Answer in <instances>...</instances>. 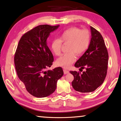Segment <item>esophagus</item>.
<instances>
[{"instance_id":"obj_1","label":"esophagus","mask_w":121,"mask_h":121,"mask_svg":"<svg viewBox=\"0 0 121 121\" xmlns=\"http://www.w3.org/2000/svg\"><path fill=\"white\" fill-rule=\"evenodd\" d=\"M69 73V71L68 70H66V69H64V74H68Z\"/></svg>"}]
</instances>
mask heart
I'll return each mask as SVG.
<instances>
[{
  "label": "heart",
  "mask_w": 121,
  "mask_h": 121,
  "mask_svg": "<svg viewBox=\"0 0 121 121\" xmlns=\"http://www.w3.org/2000/svg\"><path fill=\"white\" fill-rule=\"evenodd\" d=\"M91 42V34L87 30H80L71 27L60 35L59 39H54L51 42V49L55 55H60L62 43L69 42L68 53H64L56 61V65L67 69L71 66L77 55H80L88 49Z\"/></svg>",
  "instance_id": "1"
}]
</instances>
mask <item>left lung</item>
<instances>
[{"label": "left lung", "instance_id": "left-lung-1", "mask_svg": "<svg viewBox=\"0 0 121 121\" xmlns=\"http://www.w3.org/2000/svg\"><path fill=\"white\" fill-rule=\"evenodd\" d=\"M91 38L88 50L75 64L82 73L70 71L74 76L72 86L81 93L94 91L104 81L108 69V53L103 38L97 30L91 27Z\"/></svg>", "mask_w": 121, "mask_h": 121}]
</instances>
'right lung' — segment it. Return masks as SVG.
Wrapping results in <instances>:
<instances>
[{"label":"right lung","instance_id":"obj_1","mask_svg":"<svg viewBox=\"0 0 121 121\" xmlns=\"http://www.w3.org/2000/svg\"><path fill=\"white\" fill-rule=\"evenodd\" d=\"M59 27L38 26L23 35L18 43L14 59L17 74L34 97L43 98L52 94L57 80L64 75L61 67L47 70L52 65L53 56L46 40Z\"/></svg>","mask_w":121,"mask_h":121}]
</instances>
